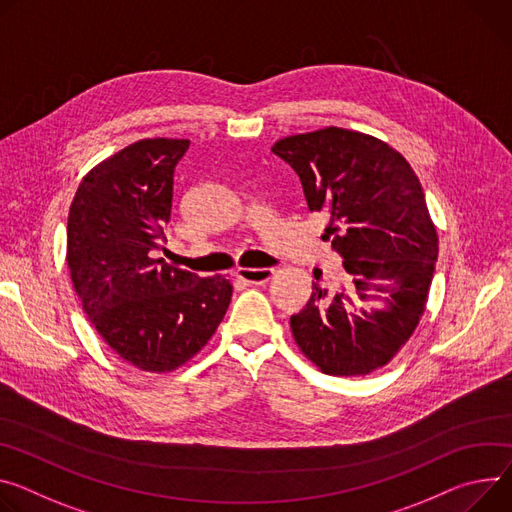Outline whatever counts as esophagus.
Returning a JSON list of instances; mask_svg holds the SVG:
<instances>
[{"label": "esophagus", "mask_w": 512, "mask_h": 512, "mask_svg": "<svg viewBox=\"0 0 512 512\" xmlns=\"http://www.w3.org/2000/svg\"><path fill=\"white\" fill-rule=\"evenodd\" d=\"M273 273H275V269H273V267H259V269H237V277H239V280H243V282H247V284H253V286L269 282L271 277H273Z\"/></svg>", "instance_id": "obj_1"}]
</instances>
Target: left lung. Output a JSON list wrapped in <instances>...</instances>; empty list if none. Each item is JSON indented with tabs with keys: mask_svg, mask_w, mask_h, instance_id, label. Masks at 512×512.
<instances>
[{
	"mask_svg": "<svg viewBox=\"0 0 512 512\" xmlns=\"http://www.w3.org/2000/svg\"><path fill=\"white\" fill-rule=\"evenodd\" d=\"M271 151L300 177L310 212H329L324 241L343 259L345 286L314 273L290 318L302 353L331 376L386 365L421 320L437 263V230L423 185L386 143L345 128L277 141Z\"/></svg>",
	"mask_w": 512,
	"mask_h": 512,
	"instance_id": "left-lung-1",
	"label": "left lung"
}]
</instances>
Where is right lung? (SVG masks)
I'll list each match as a JSON object with an SVG mask.
<instances>
[{"label": "right lung", "mask_w": 512, "mask_h": 512, "mask_svg": "<svg viewBox=\"0 0 512 512\" xmlns=\"http://www.w3.org/2000/svg\"><path fill=\"white\" fill-rule=\"evenodd\" d=\"M185 138H145L91 169L71 202L67 263L81 306L104 341L145 371H171L214 335L230 304L222 275L157 259L171 220Z\"/></svg>", "instance_id": "1"}]
</instances>
